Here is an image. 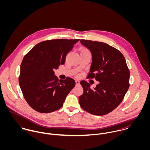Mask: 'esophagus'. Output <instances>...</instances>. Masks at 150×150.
<instances>
[{
	"instance_id": "34e87169",
	"label": "esophagus",
	"mask_w": 150,
	"mask_h": 150,
	"mask_svg": "<svg viewBox=\"0 0 150 150\" xmlns=\"http://www.w3.org/2000/svg\"><path fill=\"white\" fill-rule=\"evenodd\" d=\"M80 84V81L79 80H76V84L79 85Z\"/></svg>"
}]
</instances>
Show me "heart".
Masks as SVG:
<instances>
[{
	"instance_id": "heart-1",
	"label": "heart",
	"mask_w": 150,
	"mask_h": 150,
	"mask_svg": "<svg viewBox=\"0 0 150 150\" xmlns=\"http://www.w3.org/2000/svg\"><path fill=\"white\" fill-rule=\"evenodd\" d=\"M81 52H89V51L87 49H83L81 50Z\"/></svg>"
}]
</instances>
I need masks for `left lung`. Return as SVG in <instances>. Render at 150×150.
Here are the masks:
<instances>
[{"mask_svg": "<svg viewBox=\"0 0 150 150\" xmlns=\"http://www.w3.org/2000/svg\"><path fill=\"white\" fill-rule=\"evenodd\" d=\"M80 43L92 54L88 78H95L99 83L91 89L89 83L81 81L84 92L79 103L92 114H107L122 102L128 90L130 72L125 59L119 50L106 43L83 39Z\"/></svg>", "mask_w": 150, "mask_h": 150, "instance_id": "obj_1", "label": "left lung"}]
</instances>
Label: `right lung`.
I'll list each match as a JSON object with an SVG mask.
<instances>
[{"label":"right lung","instance_id":"obj_1","mask_svg":"<svg viewBox=\"0 0 150 150\" xmlns=\"http://www.w3.org/2000/svg\"><path fill=\"white\" fill-rule=\"evenodd\" d=\"M79 40L44 41L34 46L24 57L19 84L25 99L35 110L48 113L62 107L76 83L70 77L59 80L54 70L64 64L66 55Z\"/></svg>","mask_w":150,"mask_h":150}]
</instances>
